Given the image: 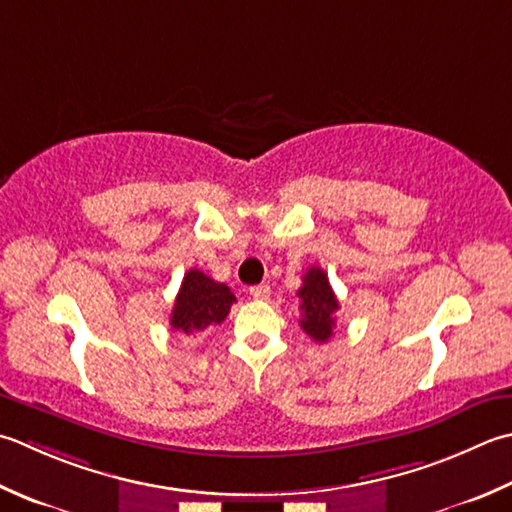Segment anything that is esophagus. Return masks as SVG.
Instances as JSON below:
<instances>
[{
  "instance_id": "1",
  "label": "esophagus",
  "mask_w": 512,
  "mask_h": 512,
  "mask_svg": "<svg viewBox=\"0 0 512 512\" xmlns=\"http://www.w3.org/2000/svg\"><path fill=\"white\" fill-rule=\"evenodd\" d=\"M250 297H253V299H259V302H264V299H268V297H270V286H268V284L253 286V288H250Z\"/></svg>"
}]
</instances>
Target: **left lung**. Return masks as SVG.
<instances>
[{
	"label": "left lung",
	"instance_id": "left-lung-1",
	"mask_svg": "<svg viewBox=\"0 0 512 512\" xmlns=\"http://www.w3.org/2000/svg\"><path fill=\"white\" fill-rule=\"evenodd\" d=\"M302 282V288L297 290L299 310H302L299 326L313 342L324 344L333 337L339 302L328 284V275L319 266L308 268Z\"/></svg>",
	"mask_w": 512,
	"mask_h": 512
}]
</instances>
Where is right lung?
<instances>
[{"label":"right lung","mask_w":512,"mask_h":512,"mask_svg":"<svg viewBox=\"0 0 512 512\" xmlns=\"http://www.w3.org/2000/svg\"><path fill=\"white\" fill-rule=\"evenodd\" d=\"M233 302L235 295L226 284H219L202 270L193 268L184 275L182 288L175 297L170 326L177 333L197 335L210 326L222 324Z\"/></svg>","instance_id":"right-lung-1"}]
</instances>
